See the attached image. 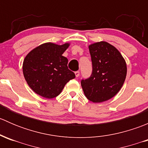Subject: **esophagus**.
<instances>
[{
  "label": "esophagus",
  "instance_id": "1",
  "mask_svg": "<svg viewBox=\"0 0 148 148\" xmlns=\"http://www.w3.org/2000/svg\"><path fill=\"white\" fill-rule=\"evenodd\" d=\"M75 76L76 77H79V71H75Z\"/></svg>",
  "mask_w": 148,
  "mask_h": 148
}]
</instances>
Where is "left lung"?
Masks as SVG:
<instances>
[{
  "label": "left lung",
  "mask_w": 148,
  "mask_h": 148,
  "mask_svg": "<svg viewBox=\"0 0 148 148\" xmlns=\"http://www.w3.org/2000/svg\"><path fill=\"white\" fill-rule=\"evenodd\" d=\"M92 62L89 78L81 85L89 100L100 103L115 96L122 88L127 75V64L120 52L106 41L89 46Z\"/></svg>",
  "instance_id": "left-lung-1"
}]
</instances>
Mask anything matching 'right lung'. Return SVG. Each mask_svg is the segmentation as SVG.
Segmentation results:
<instances>
[{
  "mask_svg": "<svg viewBox=\"0 0 148 148\" xmlns=\"http://www.w3.org/2000/svg\"><path fill=\"white\" fill-rule=\"evenodd\" d=\"M69 45L44 43L26 55L23 63V76L37 95L47 99L56 97L66 84L75 78L67 66L68 59L62 56Z\"/></svg>",
  "mask_w": 148,
  "mask_h": 148,
  "instance_id": "1",
  "label": "right lung"
}]
</instances>
